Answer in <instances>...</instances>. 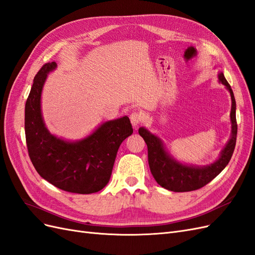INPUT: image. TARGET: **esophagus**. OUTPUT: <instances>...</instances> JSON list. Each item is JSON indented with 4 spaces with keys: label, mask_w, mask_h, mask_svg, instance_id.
<instances>
[{
    "label": "esophagus",
    "mask_w": 255,
    "mask_h": 255,
    "mask_svg": "<svg viewBox=\"0 0 255 255\" xmlns=\"http://www.w3.org/2000/svg\"><path fill=\"white\" fill-rule=\"evenodd\" d=\"M129 119H130V122H132L133 127H135V128L139 126L140 123H142L144 120L143 115L141 113H138V112H134L130 114Z\"/></svg>",
    "instance_id": "1"
}]
</instances>
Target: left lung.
<instances>
[{"label": "left lung", "instance_id": "1", "mask_svg": "<svg viewBox=\"0 0 255 255\" xmlns=\"http://www.w3.org/2000/svg\"><path fill=\"white\" fill-rule=\"evenodd\" d=\"M218 78L219 81L229 89L231 99H232V109H231L232 136H231L226 148L222 150L219 159L211 166L194 167L177 163L176 160L170 157L168 153H166L163 143L156 136L150 134L143 128L138 129V133L143 138L146 146H148V160L151 173L161 187L175 192L200 189L214 180L226 168L231 157H232L237 137L236 102L233 90L223 73H219Z\"/></svg>", "mask_w": 255, "mask_h": 255}]
</instances>
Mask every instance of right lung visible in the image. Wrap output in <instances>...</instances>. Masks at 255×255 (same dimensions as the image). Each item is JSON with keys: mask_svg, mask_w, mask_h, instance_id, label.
Returning a JSON list of instances; mask_svg holds the SVG:
<instances>
[{"mask_svg": "<svg viewBox=\"0 0 255 255\" xmlns=\"http://www.w3.org/2000/svg\"><path fill=\"white\" fill-rule=\"evenodd\" d=\"M55 61L44 64L34 78L25 103V139L28 156L41 177L73 194L97 192L109 183L122 141L133 134L128 117L105 122L78 142L56 138L45 128L40 111L41 90Z\"/></svg>", "mask_w": 255, "mask_h": 255, "instance_id": "right-lung-1", "label": "right lung"}]
</instances>
